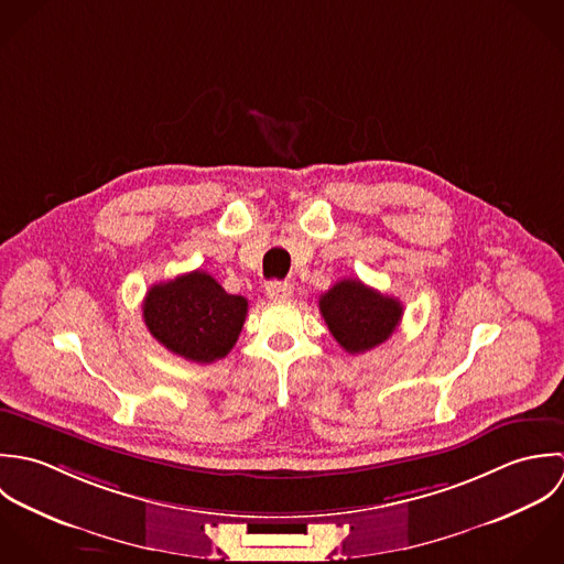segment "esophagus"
Listing matches in <instances>:
<instances>
[{"instance_id": "obj_1", "label": "esophagus", "mask_w": 564, "mask_h": 564, "mask_svg": "<svg viewBox=\"0 0 564 564\" xmlns=\"http://www.w3.org/2000/svg\"><path fill=\"white\" fill-rule=\"evenodd\" d=\"M265 294L272 301H290L292 296V285L288 281H270L265 285Z\"/></svg>"}]
</instances>
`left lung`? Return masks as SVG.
<instances>
[{
	"label": "left lung",
	"mask_w": 564,
	"mask_h": 564,
	"mask_svg": "<svg viewBox=\"0 0 564 564\" xmlns=\"http://www.w3.org/2000/svg\"><path fill=\"white\" fill-rule=\"evenodd\" d=\"M321 314L339 346L355 355L390 338L401 323L403 305L359 279H341L321 301Z\"/></svg>",
	"instance_id": "8db88e82"
}]
</instances>
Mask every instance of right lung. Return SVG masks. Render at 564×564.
<instances>
[{
    "mask_svg": "<svg viewBox=\"0 0 564 564\" xmlns=\"http://www.w3.org/2000/svg\"><path fill=\"white\" fill-rule=\"evenodd\" d=\"M248 301L228 294L207 272L194 270L156 283L143 299V321L150 336L167 350L198 364L228 355L239 338Z\"/></svg>",
    "mask_w": 564,
    "mask_h": 564,
    "instance_id": "right-lung-1",
    "label": "right lung"
}]
</instances>
